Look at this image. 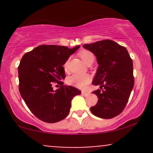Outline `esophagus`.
Returning <instances> with one entry per match:
<instances>
[{
    "label": "esophagus",
    "instance_id": "34e87169",
    "mask_svg": "<svg viewBox=\"0 0 153 153\" xmlns=\"http://www.w3.org/2000/svg\"><path fill=\"white\" fill-rule=\"evenodd\" d=\"M82 96H88V95H89V92H88V91H82Z\"/></svg>",
    "mask_w": 153,
    "mask_h": 153
}]
</instances>
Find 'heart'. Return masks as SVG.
<instances>
[{
    "label": "heart",
    "mask_w": 153,
    "mask_h": 153,
    "mask_svg": "<svg viewBox=\"0 0 153 153\" xmlns=\"http://www.w3.org/2000/svg\"><path fill=\"white\" fill-rule=\"evenodd\" d=\"M78 55L82 59L83 62L87 63L91 59L94 58V56L92 52L88 50H81L79 52ZM68 65H69V62L66 61L64 64V70L65 71H68ZM91 81V76L88 74L84 73V74H73L71 76L68 77L67 79V82L71 85H73L79 88H85L86 85Z\"/></svg>",
    "instance_id": "1"
}]
</instances>
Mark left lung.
<instances>
[{"label": "left lung", "instance_id": "1", "mask_svg": "<svg viewBox=\"0 0 153 153\" xmlns=\"http://www.w3.org/2000/svg\"><path fill=\"white\" fill-rule=\"evenodd\" d=\"M85 49L92 52L99 64L92 84L100 85L94 91L99 98L93 114L102 119H111L125 108L134 87L133 62L127 49L112 40L86 44Z\"/></svg>", "mask_w": 153, "mask_h": 153}]
</instances>
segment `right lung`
<instances>
[{
  "instance_id": "right-lung-1",
  "label": "right lung",
  "mask_w": 153,
  "mask_h": 153,
  "mask_svg": "<svg viewBox=\"0 0 153 153\" xmlns=\"http://www.w3.org/2000/svg\"><path fill=\"white\" fill-rule=\"evenodd\" d=\"M79 47L40 45L21 59L19 92L29 110L40 120L55 123L64 119L69 114L73 98L81 94L61 81L65 78L63 65ZM54 82L61 87L56 91L51 87Z\"/></svg>"
}]
</instances>
